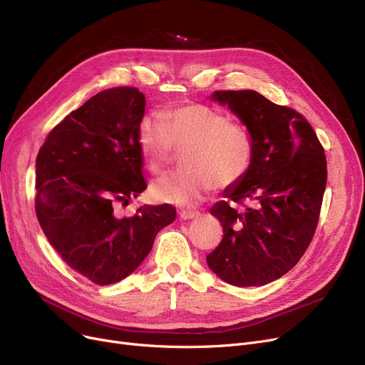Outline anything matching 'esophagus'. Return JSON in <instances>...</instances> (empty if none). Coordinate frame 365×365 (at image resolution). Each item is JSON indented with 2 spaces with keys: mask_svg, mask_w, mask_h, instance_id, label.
<instances>
[{
  "mask_svg": "<svg viewBox=\"0 0 365 365\" xmlns=\"http://www.w3.org/2000/svg\"><path fill=\"white\" fill-rule=\"evenodd\" d=\"M179 215H180V217H182L183 220H190V219H195V217L200 216V213H198V212H194V210H182V212H180Z\"/></svg>",
  "mask_w": 365,
  "mask_h": 365,
  "instance_id": "obj_1",
  "label": "esophagus"
}]
</instances>
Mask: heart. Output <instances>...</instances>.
Segmentation results:
<instances>
[{
  "label": "heart",
  "instance_id": "heart-1",
  "mask_svg": "<svg viewBox=\"0 0 365 365\" xmlns=\"http://www.w3.org/2000/svg\"><path fill=\"white\" fill-rule=\"evenodd\" d=\"M138 143L153 175L167 168L175 148L187 149L182 160L185 170L171 173L152 186L153 197L176 205L197 204L215 183L217 187L237 183L255 155L253 134L245 124L200 103L170 108L165 120L157 115L143 118Z\"/></svg>",
  "mask_w": 365,
  "mask_h": 365
}]
</instances>
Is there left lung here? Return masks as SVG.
<instances>
[{
    "instance_id": "obj_1",
    "label": "left lung",
    "mask_w": 365,
    "mask_h": 365,
    "mask_svg": "<svg viewBox=\"0 0 365 365\" xmlns=\"http://www.w3.org/2000/svg\"><path fill=\"white\" fill-rule=\"evenodd\" d=\"M252 131L255 155L242 179L212 208L223 238L207 264L225 282L264 285L289 272L309 247L327 185V160L296 109L255 90H217Z\"/></svg>"
}]
</instances>
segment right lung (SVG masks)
<instances>
[{
	"label": "right lung",
	"mask_w": 365,
	"mask_h": 365,
	"mask_svg": "<svg viewBox=\"0 0 365 365\" xmlns=\"http://www.w3.org/2000/svg\"><path fill=\"white\" fill-rule=\"evenodd\" d=\"M145 105L136 87L103 90L66 115L36 155V219L71 269L98 285L128 277L176 219L170 204L113 212L148 187L138 143Z\"/></svg>",
	"instance_id": "right-lung-1"
}]
</instances>
